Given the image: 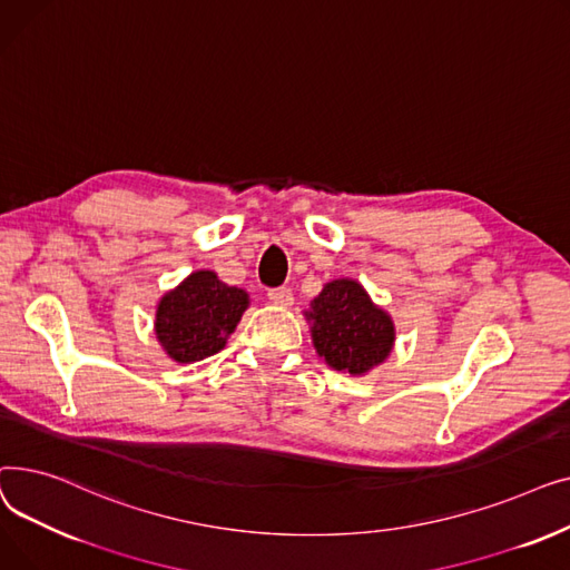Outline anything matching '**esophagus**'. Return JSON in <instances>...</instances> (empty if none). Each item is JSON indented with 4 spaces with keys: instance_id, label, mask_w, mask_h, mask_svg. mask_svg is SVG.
Returning a JSON list of instances; mask_svg holds the SVG:
<instances>
[{
    "instance_id": "esophagus-1",
    "label": "esophagus",
    "mask_w": 570,
    "mask_h": 570,
    "mask_svg": "<svg viewBox=\"0 0 570 570\" xmlns=\"http://www.w3.org/2000/svg\"><path fill=\"white\" fill-rule=\"evenodd\" d=\"M267 297H269V303H275V305H279V307H291V305H293V293H291V288H286V286L269 288V291H267Z\"/></svg>"
}]
</instances>
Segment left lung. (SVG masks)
I'll return each mask as SVG.
<instances>
[{"label": "left lung", "mask_w": 570, "mask_h": 570, "mask_svg": "<svg viewBox=\"0 0 570 570\" xmlns=\"http://www.w3.org/2000/svg\"><path fill=\"white\" fill-rule=\"evenodd\" d=\"M305 318L318 357L337 372L365 376L395 348L393 316L355 279L327 282L305 309Z\"/></svg>", "instance_id": "1"}]
</instances>
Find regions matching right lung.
Here are the masks:
<instances>
[{
  "label": "right lung",
  "instance_id": "right-lung-1",
  "mask_svg": "<svg viewBox=\"0 0 570 570\" xmlns=\"http://www.w3.org/2000/svg\"><path fill=\"white\" fill-rule=\"evenodd\" d=\"M249 307L245 288L224 284L215 269H196L166 291L155 314V335L170 361L198 363L219 353Z\"/></svg>",
  "mask_w": 570,
  "mask_h": 570
}]
</instances>
